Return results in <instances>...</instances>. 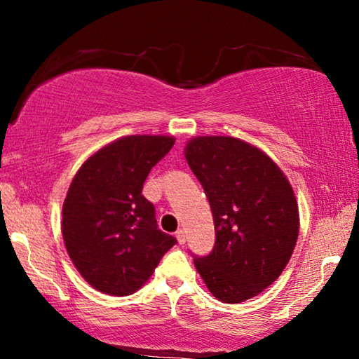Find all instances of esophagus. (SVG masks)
Segmentation results:
<instances>
[{
    "label": "esophagus",
    "instance_id": "obj_1",
    "mask_svg": "<svg viewBox=\"0 0 359 359\" xmlns=\"http://www.w3.org/2000/svg\"><path fill=\"white\" fill-rule=\"evenodd\" d=\"M176 240H178L180 245H184L186 243V233L183 229H180L178 232H176Z\"/></svg>",
    "mask_w": 359,
    "mask_h": 359
}]
</instances>
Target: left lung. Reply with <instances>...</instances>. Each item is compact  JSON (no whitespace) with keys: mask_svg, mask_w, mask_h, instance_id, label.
<instances>
[{"mask_svg":"<svg viewBox=\"0 0 359 359\" xmlns=\"http://www.w3.org/2000/svg\"><path fill=\"white\" fill-rule=\"evenodd\" d=\"M186 160L203 184L215 243L194 264L214 297L238 304L258 296L286 268L299 235L294 191L266 154L233 137H196Z\"/></svg>","mask_w":359,"mask_h":359,"instance_id":"obj_1","label":"left lung"}]
</instances>
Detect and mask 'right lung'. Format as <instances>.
<instances>
[{
  "instance_id": "add662e5",
  "label": "right lung",
  "mask_w": 359,
  "mask_h": 359,
  "mask_svg": "<svg viewBox=\"0 0 359 359\" xmlns=\"http://www.w3.org/2000/svg\"><path fill=\"white\" fill-rule=\"evenodd\" d=\"M173 145L168 135L122 137L91 155L73 178L62 210L63 242L97 291H139L176 243L158 229L154 204L142 194L150 170Z\"/></svg>"
}]
</instances>
